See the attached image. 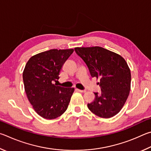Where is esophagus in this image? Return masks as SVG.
Wrapping results in <instances>:
<instances>
[{
	"instance_id": "1",
	"label": "esophagus",
	"mask_w": 151,
	"mask_h": 151,
	"mask_svg": "<svg viewBox=\"0 0 151 151\" xmlns=\"http://www.w3.org/2000/svg\"><path fill=\"white\" fill-rule=\"evenodd\" d=\"M77 89L79 92H81V93H84V92L86 91V90H85V89H84V90H81V89Z\"/></svg>"
}]
</instances>
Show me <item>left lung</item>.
I'll return each instance as SVG.
<instances>
[{"label": "left lung", "instance_id": "8db88e82", "mask_svg": "<svg viewBox=\"0 0 151 151\" xmlns=\"http://www.w3.org/2000/svg\"><path fill=\"white\" fill-rule=\"evenodd\" d=\"M86 63L92 78L100 79L101 93H94L93 102L88 104L91 111L102 118L112 117L120 111L131 89V71L120 55L102 47H75Z\"/></svg>", "mask_w": 151, "mask_h": 151}]
</instances>
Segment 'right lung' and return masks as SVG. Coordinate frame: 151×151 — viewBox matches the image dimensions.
<instances>
[{"label":"right lung","instance_id":"right-lung-1","mask_svg":"<svg viewBox=\"0 0 151 151\" xmlns=\"http://www.w3.org/2000/svg\"><path fill=\"white\" fill-rule=\"evenodd\" d=\"M73 49L57 50L39 53L32 56L23 71L26 96L34 109L42 117L53 119L62 115L68 107L74 88L58 86L63 63Z\"/></svg>","mask_w":151,"mask_h":151}]
</instances>
